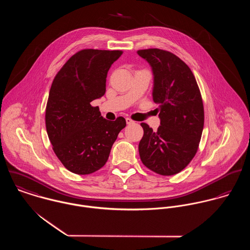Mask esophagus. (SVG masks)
Returning <instances> with one entry per match:
<instances>
[{
	"label": "esophagus",
	"instance_id": "obj_1",
	"mask_svg": "<svg viewBox=\"0 0 250 250\" xmlns=\"http://www.w3.org/2000/svg\"><path fill=\"white\" fill-rule=\"evenodd\" d=\"M126 122H127V124H128V125H130V124H134V123H135V121H134L133 119L129 118V117H127V118H126Z\"/></svg>",
	"mask_w": 250,
	"mask_h": 250
}]
</instances>
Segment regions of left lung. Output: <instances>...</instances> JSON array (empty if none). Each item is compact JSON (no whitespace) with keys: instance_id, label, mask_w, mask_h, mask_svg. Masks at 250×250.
<instances>
[{"instance_id":"left-lung-1","label":"left lung","mask_w":250,"mask_h":250,"mask_svg":"<svg viewBox=\"0 0 250 250\" xmlns=\"http://www.w3.org/2000/svg\"><path fill=\"white\" fill-rule=\"evenodd\" d=\"M154 75L153 100L160 104L156 132L142 123L139 152L143 165L165 176L182 171L195 156L204 127V107L193 73L176 55L157 48L139 50Z\"/></svg>"}]
</instances>
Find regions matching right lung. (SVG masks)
Masks as SVG:
<instances>
[{
  "instance_id": "obj_1",
  "label": "right lung",
  "mask_w": 250,
  "mask_h": 250,
  "mask_svg": "<svg viewBox=\"0 0 250 250\" xmlns=\"http://www.w3.org/2000/svg\"><path fill=\"white\" fill-rule=\"evenodd\" d=\"M122 51L83 49L57 73L45 112L46 130L53 150L69 171L93 173L107 163L110 149L126 120L109 121L91 102L106 92V78Z\"/></svg>"
}]
</instances>
